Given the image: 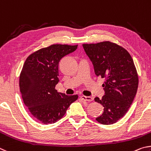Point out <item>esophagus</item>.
Listing matches in <instances>:
<instances>
[{
	"instance_id": "obj_1",
	"label": "esophagus",
	"mask_w": 151,
	"mask_h": 151,
	"mask_svg": "<svg viewBox=\"0 0 151 151\" xmlns=\"http://www.w3.org/2000/svg\"><path fill=\"white\" fill-rule=\"evenodd\" d=\"M80 98L84 101H92L93 100V98L92 97H88V96H80Z\"/></svg>"
}]
</instances>
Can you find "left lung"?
Here are the masks:
<instances>
[{
  "instance_id": "1",
  "label": "left lung",
  "mask_w": 151,
  "mask_h": 151,
  "mask_svg": "<svg viewBox=\"0 0 151 151\" xmlns=\"http://www.w3.org/2000/svg\"><path fill=\"white\" fill-rule=\"evenodd\" d=\"M83 49L93 65L97 76L105 78V95L95 101L104 111L97 117L103 125H111L122 118L136 96L139 78L133 58L127 50L109 41L84 44Z\"/></svg>"
}]
</instances>
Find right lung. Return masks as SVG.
<instances>
[{"label": "right lung", "instance_id": "add662e5", "mask_svg": "<svg viewBox=\"0 0 151 151\" xmlns=\"http://www.w3.org/2000/svg\"><path fill=\"white\" fill-rule=\"evenodd\" d=\"M77 48L78 45L53 44L34 52L25 61L20 75V90L29 111L42 123L60 120L78 98V95L67 96L55 89L59 82L60 61Z\"/></svg>", "mask_w": 151, "mask_h": 151}]
</instances>
